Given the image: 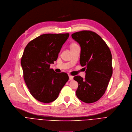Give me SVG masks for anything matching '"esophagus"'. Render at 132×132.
<instances>
[{"label": "esophagus", "instance_id": "esophagus-1", "mask_svg": "<svg viewBox=\"0 0 132 132\" xmlns=\"http://www.w3.org/2000/svg\"><path fill=\"white\" fill-rule=\"evenodd\" d=\"M69 80H70L72 81V80H73V76H72V75H69Z\"/></svg>", "mask_w": 132, "mask_h": 132}]
</instances>
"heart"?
<instances>
[{
	"instance_id": "obj_1",
	"label": "heart",
	"mask_w": 132,
	"mask_h": 132,
	"mask_svg": "<svg viewBox=\"0 0 132 132\" xmlns=\"http://www.w3.org/2000/svg\"><path fill=\"white\" fill-rule=\"evenodd\" d=\"M75 45V44H72V45Z\"/></svg>"
}]
</instances>
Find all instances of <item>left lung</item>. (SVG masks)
<instances>
[{"label": "left lung", "instance_id": "1", "mask_svg": "<svg viewBox=\"0 0 132 132\" xmlns=\"http://www.w3.org/2000/svg\"><path fill=\"white\" fill-rule=\"evenodd\" d=\"M81 46L80 62L85 67V78L74 77L78 82L77 98L90 103L98 101L104 94L112 74V55L102 38L91 31H82L72 34Z\"/></svg>", "mask_w": 132, "mask_h": 132}]
</instances>
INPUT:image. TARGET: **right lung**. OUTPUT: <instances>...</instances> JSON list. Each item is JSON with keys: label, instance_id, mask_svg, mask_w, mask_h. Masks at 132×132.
I'll list each match as a JSON object with an SVG mask.
<instances>
[{"label": "right lung", "instance_id": "add662e5", "mask_svg": "<svg viewBox=\"0 0 132 132\" xmlns=\"http://www.w3.org/2000/svg\"><path fill=\"white\" fill-rule=\"evenodd\" d=\"M69 36V33L43 34L24 49L21 61L24 80L31 94L40 102L55 100L69 80L66 73H57L50 69Z\"/></svg>", "mask_w": 132, "mask_h": 132}]
</instances>
